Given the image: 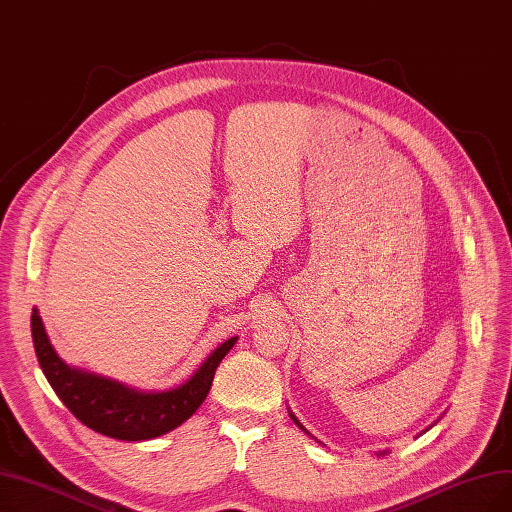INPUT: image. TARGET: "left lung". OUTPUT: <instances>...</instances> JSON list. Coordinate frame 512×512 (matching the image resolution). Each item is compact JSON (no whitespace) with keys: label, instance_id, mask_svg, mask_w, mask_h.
<instances>
[{"label":"left lung","instance_id":"8db88e82","mask_svg":"<svg viewBox=\"0 0 512 512\" xmlns=\"http://www.w3.org/2000/svg\"><path fill=\"white\" fill-rule=\"evenodd\" d=\"M290 416H292V420H294V422H296V424H298V426H300V428H302V431H306V428H304V426H302V424H300V422H298V418H296V416H294V414H292V412H290ZM384 454H386V452H378V454H376V456H384Z\"/></svg>","mask_w":512,"mask_h":512}]
</instances>
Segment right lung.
<instances>
[{"instance_id":"right-lung-1","label":"right lung","mask_w":512,"mask_h":512,"mask_svg":"<svg viewBox=\"0 0 512 512\" xmlns=\"http://www.w3.org/2000/svg\"><path fill=\"white\" fill-rule=\"evenodd\" d=\"M31 334L37 361L58 399L81 424L121 441L155 439L187 422L206 401L216 367L237 342V336L224 340L185 384L170 391L142 393L117 380L67 365L50 344L37 309H33L31 315Z\"/></svg>"}]
</instances>
